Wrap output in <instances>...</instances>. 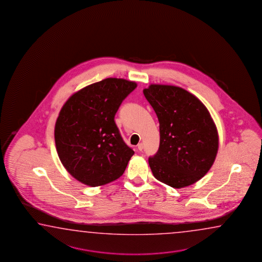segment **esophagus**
<instances>
[{"instance_id":"esophagus-1","label":"esophagus","mask_w":262,"mask_h":262,"mask_svg":"<svg viewBox=\"0 0 262 262\" xmlns=\"http://www.w3.org/2000/svg\"><path fill=\"white\" fill-rule=\"evenodd\" d=\"M143 143H139V145H138V149H139V150H140V151H141V150L143 149Z\"/></svg>"}]
</instances>
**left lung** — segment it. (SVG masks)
<instances>
[{"instance_id":"1","label":"left lung","mask_w":262,"mask_h":262,"mask_svg":"<svg viewBox=\"0 0 262 262\" xmlns=\"http://www.w3.org/2000/svg\"><path fill=\"white\" fill-rule=\"evenodd\" d=\"M144 96L160 123V146L149 157L154 178L174 189L193 184L215 162L219 134L198 98L174 85L150 84Z\"/></svg>"}]
</instances>
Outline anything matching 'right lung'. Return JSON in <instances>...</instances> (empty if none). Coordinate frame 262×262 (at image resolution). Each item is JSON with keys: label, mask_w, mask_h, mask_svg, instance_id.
Returning <instances> with one entry per match:
<instances>
[{"label": "right lung", "mask_w": 262, "mask_h": 262, "mask_svg": "<svg viewBox=\"0 0 262 262\" xmlns=\"http://www.w3.org/2000/svg\"><path fill=\"white\" fill-rule=\"evenodd\" d=\"M137 88L124 79L107 78L74 93L55 125V142L63 166L90 187L107 184L123 174L133 149L124 143L114 116Z\"/></svg>", "instance_id": "right-lung-1"}]
</instances>
